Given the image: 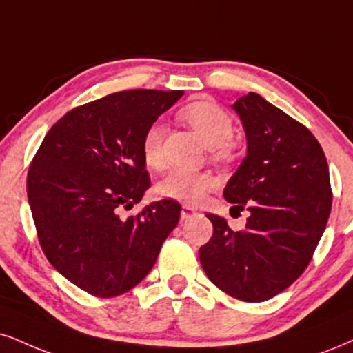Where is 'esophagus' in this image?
I'll use <instances>...</instances> for the list:
<instances>
[{
  "instance_id": "esophagus-1",
  "label": "esophagus",
  "mask_w": 353,
  "mask_h": 353,
  "mask_svg": "<svg viewBox=\"0 0 353 353\" xmlns=\"http://www.w3.org/2000/svg\"><path fill=\"white\" fill-rule=\"evenodd\" d=\"M198 212L193 210V208H190V206H185L181 208V219H190V217H193V216H196Z\"/></svg>"
}]
</instances>
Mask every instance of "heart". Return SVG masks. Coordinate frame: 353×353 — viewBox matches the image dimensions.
<instances>
[{
	"mask_svg": "<svg viewBox=\"0 0 353 353\" xmlns=\"http://www.w3.org/2000/svg\"><path fill=\"white\" fill-rule=\"evenodd\" d=\"M180 117L199 139L214 152L217 159H229V141L234 136V121L228 111L212 101H194L180 111ZM163 128L159 123L149 125L142 137V155L149 167L159 168L163 163ZM214 185V178L206 172L175 168L162 178L157 191L160 196L186 204H196Z\"/></svg>",
	"mask_w": 353,
	"mask_h": 353,
	"instance_id": "heart-1",
	"label": "heart"
}]
</instances>
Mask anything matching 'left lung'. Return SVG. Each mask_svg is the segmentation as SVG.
<instances>
[{
	"mask_svg": "<svg viewBox=\"0 0 353 353\" xmlns=\"http://www.w3.org/2000/svg\"><path fill=\"white\" fill-rule=\"evenodd\" d=\"M247 139V155L224 188L232 208L250 212L234 232L208 214L211 241L199 249L210 280L232 298L260 303L286 290L304 272L327 224L332 191L316 137L260 94L232 104Z\"/></svg>",
	"mask_w": 353,
	"mask_h": 353,
	"instance_id": "1",
	"label": "left lung"
}]
</instances>
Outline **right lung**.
<instances>
[{
    "label": "right lung",
    "mask_w": 353,
    "mask_h": 353,
    "mask_svg": "<svg viewBox=\"0 0 353 353\" xmlns=\"http://www.w3.org/2000/svg\"><path fill=\"white\" fill-rule=\"evenodd\" d=\"M183 91L129 90L78 106L52 125L28 173L39 242L57 272L86 293L119 296L154 267L181 206L150 203L142 137Z\"/></svg>",
    "instance_id": "right-lung-1"
}]
</instances>
